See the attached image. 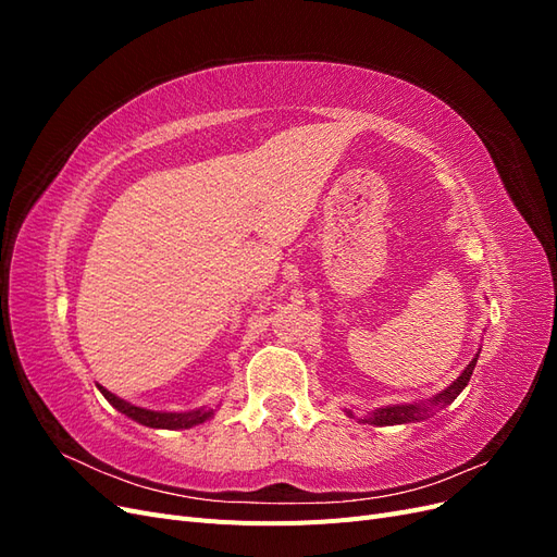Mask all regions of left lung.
I'll use <instances>...</instances> for the list:
<instances>
[{
  "label": "left lung",
  "instance_id": "left-lung-1",
  "mask_svg": "<svg viewBox=\"0 0 557 557\" xmlns=\"http://www.w3.org/2000/svg\"><path fill=\"white\" fill-rule=\"evenodd\" d=\"M476 360H479V356H474V360L465 367V372L455 379L444 393L432 397L428 404H395V407L376 409L374 413L364 416V423H369V425H401V423H413V420L428 418L432 413V409L446 407V404H450L465 391V385L469 383L471 372H474V367H476ZM348 416H352V413L348 411Z\"/></svg>",
  "mask_w": 557,
  "mask_h": 557
}]
</instances>
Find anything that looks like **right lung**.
Returning <instances> with one entry per match:
<instances>
[{"label": "right lung", "mask_w": 557, "mask_h": 557, "mask_svg": "<svg viewBox=\"0 0 557 557\" xmlns=\"http://www.w3.org/2000/svg\"><path fill=\"white\" fill-rule=\"evenodd\" d=\"M99 393L107 397V401L111 407H115L121 413H125L127 418L137 420V423L146 425V428H158V430H185V428H193L205 423L213 416V409H197V411H188V413H164V411H150V409H141V407H134V404L115 397L113 393H109L107 387L97 385Z\"/></svg>", "instance_id": "add662e5"}]
</instances>
